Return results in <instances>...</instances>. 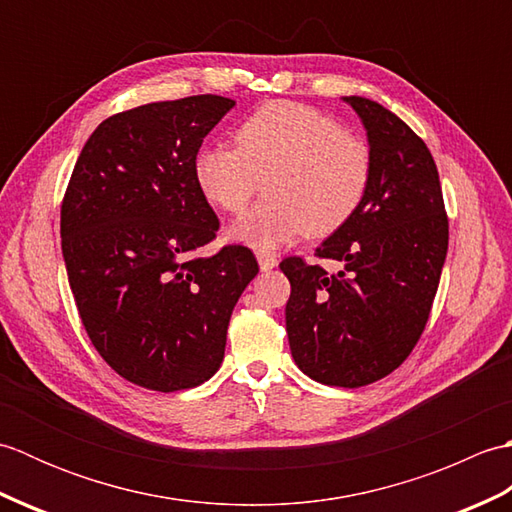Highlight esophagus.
<instances>
[{
    "instance_id": "obj_1",
    "label": "esophagus",
    "mask_w": 512,
    "mask_h": 512,
    "mask_svg": "<svg viewBox=\"0 0 512 512\" xmlns=\"http://www.w3.org/2000/svg\"><path fill=\"white\" fill-rule=\"evenodd\" d=\"M257 262H259V268H262V270H273L277 266V255L264 253V250H259Z\"/></svg>"
}]
</instances>
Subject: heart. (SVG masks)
Returning <instances> with one entry per match:
<instances>
[{
	"label": "heart",
	"instance_id": "b5f03b06",
	"mask_svg": "<svg viewBox=\"0 0 512 512\" xmlns=\"http://www.w3.org/2000/svg\"><path fill=\"white\" fill-rule=\"evenodd\" d=\"M372 171V151L361 138L295 101L257 107L235 129V147H204L193 160L204 200L224 213H242L264 180L268 198L231 231L262 250L303 233L339 231L365 202Z\"/></svg>",
	"mask_w": 512,
	"mask_h": 512
}]
</instances>
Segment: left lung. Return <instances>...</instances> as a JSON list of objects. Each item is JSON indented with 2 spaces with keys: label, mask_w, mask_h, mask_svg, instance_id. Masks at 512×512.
Instances as JSON below:
<instances>
[{
  "label": "left lung",
  "mask_w": 512,
  "mask_h": 512,
  "mask_svg": "<svg viewBox=\"0 0 512 512\" xmlns=\"http://www.w3.org/2000/svg\"><path fill=\"white\" fill-rule=\"evenodd\" d=\"M345 101L367 129L374 171L361 209L314 253L343 268L328 273L303 257L279 268L292 288L295 363L317 383L354 389L394 372L416 347L447 257L449 217L424 140L376 101Z\"/></svg>",
  "instance_id": "8db88e82"
}]
</instances>
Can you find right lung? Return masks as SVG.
I'll return each mask as SVG.
<instances>
[{
    "label": "right lung",
    "mask_w": 512,
    "mask_h": 512,
    "mask_svg": "<svg viewBox=\"0 0 512 512\" xmlns=\"http://www.w3.org/2000/svg\"><path fill=\"white\" fill-rule=\"evenodd\" d=\"M233 105L198 94L110 116L63 195L61 250L83 328L118 376L145 389H191L220 369L231 312L259 273L242 244L200 255L220 220L193 160Z\"/></svg>",
    "instance_id": "1"
}]
</instances>
